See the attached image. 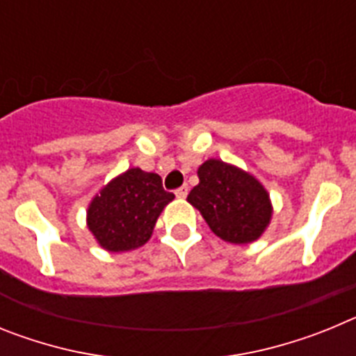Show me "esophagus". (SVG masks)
Returning a JSON list of instances; mask_svg holds the SVG:
<instances>
[{
	"mask_svg": "<svg viewBox=\"0 0 356 356\" xmlns=\"http://www.w3.org/2000/svg\"><path fill=\"white\" fill-rule=\"evenodd\" d=\"M187 193H188V187L187 185H181V187H178L175 191V194H176V197H185L187 196Z\"/></svg>",
	"mask_w": 356,
	"mask_h": 356,
	"instance_id": "1",
	"label": "esophagus"
}]
</instances>
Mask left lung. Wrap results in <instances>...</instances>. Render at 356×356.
Here are the masks:
<instances>
[{"instance_id": "obj_1", "label": "left lung", "mask_w": 356, "mask_h": 356, "mask_svg": "<svg viewBox=\"0 0 356 356\" xmlns=\"http://www.w3.org/2000/svg\"><path fill=\"white\" fill-rule=\"evenodd\" d=\"M200 184L187 201L201 212L217 237L248 244L262 235L271 221L269 194L253 176L221 160H207L197 169Z\"/></svg>"}]
</instances>
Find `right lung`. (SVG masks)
<instances>
[{"label": "right lung", "instance_id": "obj_1", "mask_svg": "<svg viewBox=\"0 0 356 356\" xmlns=\"http://www.w3.org/2000/svg\"><path fill=\"white\" fill-rule=\"evenodd\" d=\"M172 197L175 194L163 191L159 175L128 169L94 197L87 225L105 250H135L147 242L160 212Z\"/></svg>", "mask_w": 356, "mask_h": 356}]
</instances>
